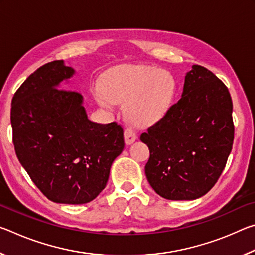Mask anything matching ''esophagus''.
Returning <instances> with one entry per match:
<instances>
[{"label": "esophagus", "mask_w": 255, "mask_h": 255, "mask_svg": "<svg viewBox=\"0 0 255 255\" xmlns=\"http://www.w3.org/2000/svg\"><path fill=\"white\" fill-rule=\"evenodd\" d=\"M136 139H137V132L135 129L127 128L126 130H125V141H126V144L130 145Z\"/></svg>", "instance_id": "esophagus-1"}]
</instances>
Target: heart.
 I'll return each mask as SVG.
<instances>
[{
  "label": "heart",
  "mask_w": 255,
  "mask_h": 255,
  "mask_svg": "<svg viewBox=\"0 0 255 255\" xmlns=\"http://www.w3.org/2000/svg\"><path fill=\"white\" fill-rule=\"evenodd\" d=\"M175 89L170 72L154 66H131L108 76L105 92H97V100L108 108L115 101H126L129 119L138 126H149L169 111Z\"/></svg>",
  "instance_id": "obj_1"
}]
</instances>
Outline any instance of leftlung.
I'll return each instance as SVG.
<instances>
[{"mask_svg": "<svg viewBox=\"0 0 255 255\" xmlns=\"http://www.w3.org/2000/svg\"><path fill=\"white\" fill-rule=\"evenodd\" d=\"M232 112L226 85L204 66L193 65L182 98L140 135L149 148L145 174L157 195L193 200L214 187L234 140Z\"/></svg>", "mask_w": 255, "mask_h": 255, "instance_id": "1", "label": "left lung"}]
</instances>
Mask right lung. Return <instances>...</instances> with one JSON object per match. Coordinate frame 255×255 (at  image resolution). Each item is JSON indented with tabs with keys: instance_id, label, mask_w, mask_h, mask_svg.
<instances>
[{
	"instance_id": "1",
	"label": "right lung",
	"mask_w": 255,
	"mask_h": 255,
	"mask_svg": "<svg viewBox=\"0 0 255 255\" xmlns=\"http://www.w3.org/2000/svg\"><path fill=\"white\" fill-rule=\"evenodd\" d=\"M73 74L63 60L34 71L12 99L11 125L16 156L37 188L54 202L81 205L105 189L125 140L116 122L88 119L79 92L58 89Z\"/></svg>"
}]
</instances>
